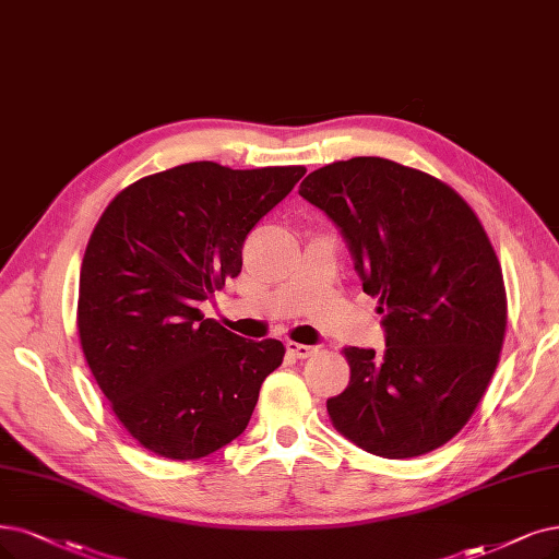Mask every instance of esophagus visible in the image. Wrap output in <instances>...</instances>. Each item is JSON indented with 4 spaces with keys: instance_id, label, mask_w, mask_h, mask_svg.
Masks as SVG:
<instances>
[{
    "instance_id": "obj_1",
    "label": "esophagus",
    "mask_w": 559,
    "mask_h": 559,
    "mask_svg": "<svg viewBox=\"0 0 559 559\" xmlns=\"http://www.w3.org/2000/svg\"><path fill=\"white\" fill-rule=\"evenodd\" d=\"M285 347H287V353H290L297 359H308V357H313L318 353L316 345H304V343H293V341H287Z\"/></svg>"
}]
</instances>
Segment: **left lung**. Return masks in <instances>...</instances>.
<instances>
[{
    "label": "left lung",
    "mask_w": 559,
    "mask_h": 559,
    "mask_svg": "<svg viewBox=\"0 0 559 559\" xmlns=\"http://www.w3.org/2000/svg\"><path fill=\"white\" fill-rule=\"evenodd\" d=\"M299 195L341 230L386 349L345 347L349 384L326 401L336 430L382 459L447 444L498 368L502 269L469 204L440 179L357 156L308 175Z\"/></svg>",
    "instance_id": "8db88e82"
}]
</instances>
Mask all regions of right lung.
Returning <instances> with one entry per match:
<instances>
[{
  "mask_svg": "<svg viewBox=\"0 0 559 559\" xmlns=\"http://www.w3.org/2000/svg\"><path fill=\"white\" fill-rule=\"evenodd\" d=\"M304 173L183 163L138 179L98 218L80 269V345L121 426L156 456L230 444L283 364L281 341H246L200 304L239 276L246 235Z\"/></svg>",
  "mask_w": 559,
  "mask_h": 559,
  "instance_id": "1",
  "label": "right lung"
}]
</instances>
